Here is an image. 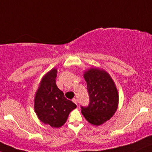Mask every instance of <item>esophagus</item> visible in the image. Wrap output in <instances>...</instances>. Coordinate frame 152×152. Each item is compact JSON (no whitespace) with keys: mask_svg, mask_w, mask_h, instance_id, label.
I'll use <instances>...</instances> for the list:
<instances>
[{"mask_svg":"<svg viewBox=\"0 0 152 152\" xmlns=\"http://www.w3.org/2000/svg\"><path fill=\"white\" fill-rule=\"evenodd\" d=\"M72 102H73L75 104H77V99H72Z\"/></svg>","mask_w":152,"mask_h":152,"instance_id":"1","label":"esophagus"}]
</instances>
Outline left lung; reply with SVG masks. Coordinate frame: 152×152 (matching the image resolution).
<instances>
[{"label": "left lung", "mask_w": 152, "mask_h": 152, "mask_svg": "<svg viewBox=\"0 0 152 152\" xmlns=\"http://www.w3.org/2000/svg\"><path fill=\"white\" fill-rule=\"evenodd\" d=\"M89 103L81 106V113L89 123L102 125L111 118L118 107V95L114 82L107 72L90 69L84 73Z\"/></svg>", "instance_id": "8db88e82"}]
</instances>
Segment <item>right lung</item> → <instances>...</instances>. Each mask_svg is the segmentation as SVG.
I'll list each match as a JSON object with an SVG mask.
<instances>
[{"label":"right lung","instance_id":"right-lung-1","mask_svg":"<svg viewBox=\"0 0 152 152\" xmlns=\"http://www.w3.org/2000/svg\"><path fill=\"white\" fill-rule=\"evenodd\" d=\"M57 70L53 69L45 75L35 96L34 109L37 116L52 128L64 125L76 104L68 100L56 85Z\"/></svg>","mask_w":152,"mask_h":152}]
</instances>
